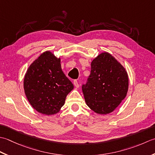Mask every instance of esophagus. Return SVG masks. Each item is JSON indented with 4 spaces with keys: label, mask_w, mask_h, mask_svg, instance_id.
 <instances>
[{
    "label": "esophagus",
    "mask_w": 155,
    "mask_h": 155,
    "mask_svg": "<svg viewBox=\"0 0 155 155\" xmlns=\"http://www.w3.org/2000/svg\"><path fill=\"white\" fill-rule=\"evenodd\" d=\"M74 86H75V87H77V88L79 87V84H78V81L77 80H75L74 81Z\"/></svg>",
    "instance_id": "1"
}]
</instances>
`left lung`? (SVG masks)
<instances>
[{
  "label": "left lung",
  "mask_w": 155,
  "mask_h": 155,
  "mask_svg": "<svg viewBox=\"0 0 155 155\" xmlns=\"http://www.w3.org/2000/svg\"><path fill=\"white\" fill-rule=\"evenodd\" d=\"M82 90L86 103L91 110L99 114H108L127 95V71L110 53H101L91 61V73Z\"/></svg>",
  "instance_id": "obj_1"
}]
</instances>
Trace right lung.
<instances>
[{
    "label": "right lung",
    "instance_id": "right-lung-1",
    "mask_svg": "<svg viewBox=\"0 0 155 155\" xmlns=\"http://www.w3.org/2000/svg\"><path fill=\"white\" fill-rule=\"evenodd\" d=\"M23 87L31 106L38 112L49 116L61 110L74 85L63 72L60 58L46 51L27 69Z\"/></svg>",
    "mask_w": 155,
    "mask_h": 155
}]
</instances>
